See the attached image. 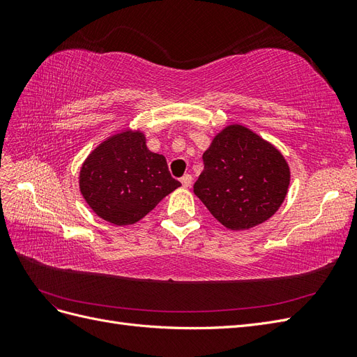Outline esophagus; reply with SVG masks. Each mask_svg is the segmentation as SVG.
Instances as JSON below:
<instances>
[{
	"instance_id": "obj_1",
	"label": "esophagus",
	"mask_w": 357,
	"mask_h": 357,
	"mask_svg": "<svg viewBox=\"0 0 357 357\" xmlns=\"http://www.w3.org/2000/svg\"><path fill=\"white\" fill-rule=\"evenodd\" d=\"M180 181H181L183 188H189L192 185V176L190 174H185V176L180 178Z\"/></svg>"
}]
</instances>
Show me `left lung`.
Wrapping results in <instances>:
<instances>
[{
  "mask_svg": "<svg viewBox=\"0 0 357 357\" xmlns=\"http://www.w3.org/2000/svg\"><path fill=\"white\" fill-rule=\"evenodd\" d=\"M193 192L231 231L268 220L283 204L290 171L278 150L241 125L226 126L202 155Z\"/></svg>",
  "mask_w": 357,
  "mask_h": 357,
  "instance_id": "obj_1",
  "label": "left lung"
}]
</instances>
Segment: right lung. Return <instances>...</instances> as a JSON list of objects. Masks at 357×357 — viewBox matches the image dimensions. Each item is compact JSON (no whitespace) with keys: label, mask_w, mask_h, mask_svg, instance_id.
I'll use <instances>...</instances> for the list:
<instances>
[{"label":"right lung","mask_w":357,"mask_h":357,"mask_svg":"<svg viewBox=\"0 0 357 357\" xmlns=\"http://www.w3.org/2000/svg\"><path fill=\"white\" fill-rule=\"evenodd\" d=\"M178 186L165 156L150 152L143 132L126 131L105 139L80 171L86 202L101 219L117 226L143 219Z\"/></svg>","instance_id":"right-lung-1"}]
</instances>
